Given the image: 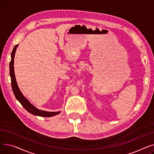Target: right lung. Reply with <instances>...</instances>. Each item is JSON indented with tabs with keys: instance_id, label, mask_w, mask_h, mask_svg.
I'll list each match as a JSON object with an SVG mask.
<instances>
[{
	"instance_id": "1",
	"label": "right lung",
	"mask_w": 154,
	"mask_h": 154,
	"mask_svg": "<svg viewBox=\"0 0 154 154\" xmlns=\"http://www.w3.org/2000/svg\"><path fill=\"white\" fill-rule=\"evenodd\" d=\"M19 46V45H17L14 47L12 54H11V61L10 62V76L11 78V85H12V88L13 90L14 94L17 99V101H19L20 103L22 104V106L25 108V109L30 112V114L38 116L41 117H51L56 116L60 113V111L58 112H49V111H45L40 110L38 108L36 107L35 106H33L29 100L27 99L23 94L20 91V90L18 86V85L17 83V81L14 73V57L15 53L17 50V48Z\"/></svg>"
}]
</instances>
